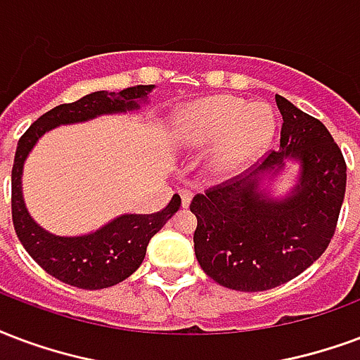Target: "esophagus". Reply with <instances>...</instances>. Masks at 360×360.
Returning <instances> with one entry per match:
<instances>
[{
  "label": "esophagus",
  "mask_w": 360,
  "mask_h": 360,
  "mask_svg": "<svg viewBox=\"0 0 360 360\" xmlns=\"http://www.w3.org/2000/svg\"><path fill=\"white\" fill-rule=\"evenodd\" d=\"M179 194H181V204H183V207H188V204H191V200H193V193L187 191V188H181Z\"/></svg>",
  "instance_id": "esophagus-1"
}]
</instances>
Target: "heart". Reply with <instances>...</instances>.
Masks as SVG:
<instances>
[{
  "mask_svg": "<svg viewBox=\"0 0 360 360\" xmlns=\"http://www.w3.org/2000/svg\"><path fill=\"white\" fill-rule=\"evenodd\" d=\"M276 120L267 105H248L236 97H207L183 108L173 122V139L188 150L217 145L215 167L221 173L238 169L269 145Z\"/></svg>",
  "mask_w": 360,
  "mask_h": 360,
  "instance_id": "1",
  "label": "heart"
}]
</instances>
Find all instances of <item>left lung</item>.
<instances>
[{
  "instance_id": "left-lung-1",
  "label": "left lung",
  "mask_w": 360,
  "mask_h": 360,
  "mask_svg": "<svg viewBox=\"0 0 360 360\" xmlns=\"http://www.w3.org/2000/svg\"><path fill=\"white\" fill-rule=\"evenodd\" d=\"M281 148L262 156L246 177L236 175L196 194L194 254L210 278L240 292H263L292 281L324 254L336 233L347 166L321 120L276 95ZM300 162V183L286 199L259 191V175L278 172L283 160Z\"/></svg>"
}]
</instances>
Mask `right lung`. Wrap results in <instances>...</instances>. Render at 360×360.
Wrapping results in <instances>:
<instances>
[{
  "label": "right lung",
  "mask_w": 360,
  "mask_h": 360,
  "mask_svg": "<svg viewBox=\"0 0 360 360\" xmlns=\"http://www.w3.org/2000/svg\"><path fill=\"white\" fill-rule=\"evenodd\" d=\"M153 91V85H135L120 93L95 91L65 103L39 116L18 139L15 164L11 172V214L18 240L45 273L65 284L82 290L114 286L131 276L145 259L146 246L181 206L179 194L162 212L148 215L127 214L84 236H55L32 219L22 200L20 175L24 160L36 141L60 124L85 122L101 114L126 112L139 108L141 101Z\"/></svg>",
  "instance_id": "1"
}]
</instances>
